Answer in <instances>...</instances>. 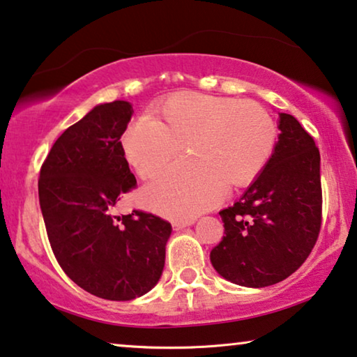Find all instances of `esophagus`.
<instances>
[{
	"instance_id": "obj_1",
	"label": "esophagus",
	"mask_w": 357,
	"mask_h": 357,
	"mask_svg": "<svg viewBox=\"0 0 357 357\" xmlns=\"http://www.w3.org/2000/svg\"><path fill=\"white\" fill-rule=\"evenodd\" d=\"M194 225V220H185V221H173V229L174 231H181L184 229L185 226H190Z\"/></svg>"
}]
</instances>
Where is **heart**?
I'll use <instances>...</instances> for the list:
<instances>
[{
	"label": "heart",
	"mask_w": 357,
	"mask_h": 357,
	"mask_svg": "<svg viewBox=\"0 0 357 357\" xmlns=\"http://www.w3.org/2000/svg\"><path fill=\"white\" fill-rule=\"evenodd\" d=\"M158 120L128 126L121 146L142 179H155L181 151L176 163L146 189L144 202L169 218H194L261 174L278 144V125L255 100L181 93L158 109Z\"/></svg>",
	"instance_id": "obj_1"
}]
</instances>
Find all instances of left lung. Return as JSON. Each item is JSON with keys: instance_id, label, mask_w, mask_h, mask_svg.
I'll use <instances>...</instances> for the list:
<instances>
[{"instance_id": "left-lung-1", "label": "left lung", "mask_w": 357, "mask_h": 357, "mask_svg": "<svg viewBox=\"0 0 357 357\" xmlns=\"http://www.w3.org/2000/svg\"><path fill=\"white\" fill-rule=\"evenodd\" d=\"M269 163L241 200L220 211L222 241L213 268L242 287L274 285L306 261L321 232V155L294 115L280 114Z\"/></svg>"}]
</instances>
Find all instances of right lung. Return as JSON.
I'll return each mask as SVG.
<instances>
[{
  "instance_id": "1",
  "label": "right lung",
  "mask_w": 357,
  "mask_h": 357,
  "mask_svg": "<svg viewBox=\"0 0 357 357\" xmlns=\"http://www.w3.org/2000/svg\"><path fill=\"white\" fill-rule=\"evenodd\" d=\"M132 107L100 104L57 137L38 179L40 206L57 263L78 287L130 301L157 284L172 225L152 213L112 208L136 188L120 137Z\"/></svg>"
}]
</instances>
